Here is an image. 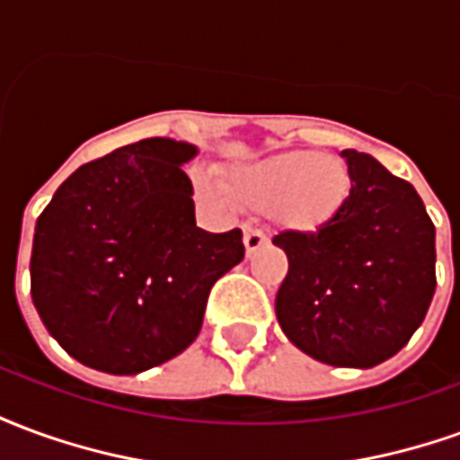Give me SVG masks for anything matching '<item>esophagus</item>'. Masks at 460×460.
<instances>
[{
  "mask_svg": "<svg viewBox=\"0 0 460 460\" xmlns=\"http://www.w3.org/2000/svg\"><path fill=\"white\" fill-rule=\"evenodd\" d=\"M243 246H246V256H253L256 251L269 246V236L261 229H246V234H243Z\"/></svg>",
  "mask_w": 460,
  "mask_h": 460,
  "instance_id": "esophagus-1",
  "label": "esophagus"
}]
</instances>
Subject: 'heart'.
Here are the masks:
<instances>
[{
	"label": "heart",
	"instance_id": "1",
	"mask_svg": "<svg viewBox=\"0 0 460 460\" xmlns=\"http://www.w3.org/2000/svg\"><path fill=\"white\" fill-rule=\"evenodd\" d=\"M199 191L221 207L239 201L253 209H269L273 221L288 229L315 231L345 209L352 177L335 155L288 150L234 164L224 174V184L199 177Z\"/></svg>",
	"mask_w": 460,
	"mask_h": 460
}]
</instances>
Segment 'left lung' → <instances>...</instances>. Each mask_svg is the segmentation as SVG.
<instances>
[{
    "instance_id": "1",
    "label": "left lung",
    "mask_w": 460,
    "mask_h": 460,
    "mask_svg": "<svg viewBox=\"0 0 460 460\" xmlns=\"http://www.w3.org/2000/svg\"><path fill=\"white\" fill-rule=\"evenodd\" d=\"M340 155L352 191L338 219L273 236L288 256L276 318L313 359L369 369L424 323L436 290V229L409 181L372 155Z\"/></svg>"
}]
</instances>
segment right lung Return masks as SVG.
Masks as SVG:
<instances>
[{"instance_id": "right-lung-1", "label": "right lung", "mask_w": 460, "mask_h": 460, "mask_svg": "<svg viewBox=\"0 0 460 460\" xmlns=\"http://www.w3.org/2000/svg\"><path fill=\"white\" fill-rule=\"evenodd\" d=\"M197 145L147 137L88 162L36 219L31 300L81 365L140 375L197 340L211 286L243 261L241 231L197 226L184 164Z\"/></svg>"}]
</instances>
